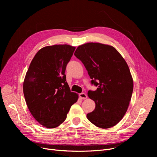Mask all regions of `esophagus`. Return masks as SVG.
<instances>
[{"mask_svg": "<svg viewBox=\"0 0 157 157\" xmlns=\"http://www.w3.org/2000/svg\"><path fill=\"white\" fill-rule=\"evenodd\" d=\"M79 97L81 98V99H86V98H87V95L85 93H81V94H79Z\"/></svg>", "mask_w": 157, "mask_h": 157, "instance_id": "34e87169", "label": "esophagus"}]
</instances>
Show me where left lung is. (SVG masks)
I'll use <instances>...</instances> for the list:
<instances>
[{
	"mask_svg": "<svg viewBox=\"0 0 157 157\" xmlns=\"http://www.w3.org/2000/svg\"><path fill=\"white\" fill-rule=\"evenodd\" d=\"M74 55L84 64L91 83L97 86L95 91L88 92L95 103L88 120L102 128L117 125L126 113L133 92L127 62L114 47L97 43L79 46Z\"/></svg>",
	"mask_w": 157,
	"mask_h": 157,
	"instance_id": "1",
	"label": "left lung"
}]
</instances>
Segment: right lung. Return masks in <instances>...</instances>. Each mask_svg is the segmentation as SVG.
<instances>
[{
    "instance_id": "add662e5",
    "label": "right lung",
    "mask_w": 157,
    "mask_h": 157,
    "mask_svg": "<svg viewBox=\"0 0 157 157\" xmlns=\"http://www.w3.org/2000/svg\"><path fill=\"white\" fill-rule=\"evenodd\" d=\"M76 48L58 44L43 48L36 54L23 82V94L34 118L48 128L63 123L78 95L71 92L65 71Z\"/></svg>"
}]
</instances>
